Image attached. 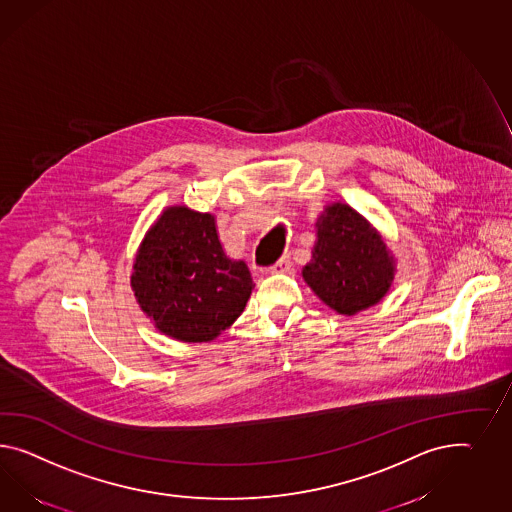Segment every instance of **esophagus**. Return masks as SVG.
Returning <instances> with one entry per match:
<instances>
[{
    "mask_svg": "<svg viewBox=\"0 0 512 512\" xmlns=\"http://www.w3.org/2000/svg\"><path fill=\"white\" fill-rule=\"evenodd\" d=\"M291 266V257L287 255V257H281L274 266H270V272H272V274H285V272L291 270Z\"/></svg>",
    "mask_w": 512,
    "mask_h": 512,
    "instance_id": "34e87169",
    "label": "esophagus"
}]
</instances>
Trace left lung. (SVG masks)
I'll return each mask as SVG.
<instances>
[{
	"instance_id": "8db88e82",
	"label": "left lung",
	"mask_w": 512,
	"mask_h": 512,
	"mask_svg": "<svg viewBox=\"0 0 512 512\" xmlns=\"http://www.w3.org/2000/svg\"><path fill=\"white\" fill-rule=\"evenodd\" d=\"M302 276L324 304L350 317L386 296L395 259L360 212L333 203L318 216L317 242Z\"/></svg>"
}]
</instances>
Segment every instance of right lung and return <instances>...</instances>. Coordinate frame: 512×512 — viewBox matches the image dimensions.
<instances>
[{"instance_id":"right-lung-1","label":"right lung","mask_w":512,"mask_h":512,"mask_svg":"<svg viewBox=\"0 0 512 512\" xmlns=\"http://www.w3.org/2000/svg\"><path fill=\"white\" fill-rule=\"evenodd\" d=\"M130 285L154 326L184 343H208L242 315L255 287L248 266L225 255L216 218L167 207L143 238Z\"/></svg>"}]
</instances>
